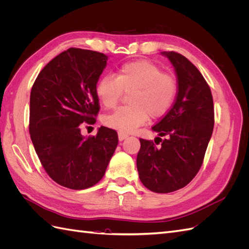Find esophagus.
<instances>
[{"label": "esophagus", "instance_id": "1", "mask_svg": "<svg viewBox=\"0 0 249 249\" xmlns=\"http://www.w3.org/2000/svg\"><path fill=\"white\" fill-rule=\"evenodd\" d=\"M127 137V134H125V133H123V132H119L118 133V139L122 141V140H124V139H125Z\"/></svg>", "mask_w": 249, "mask_h": 249}]
</instances>
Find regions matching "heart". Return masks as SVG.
I'll return each mask as SVG.
<instances>
[{"label": "heart", "mask_w": 249, "mask_h": 249, "mask_svg": "<svg viewBox=\"0 0 249 249\" xmlns=\"http://www.w3.org/2000/svg\"><path fill=\"white\" fill-rule=\"evenodd\" d=\"M177 80L164 72L159 65L147 60H135L119 67L116 77L105 76L97 82L95 92L105 107L114 108L124 91L130 106L120 107L104 116L108 126L130 133L144 124L148 117L157 118L166 113L176 97Z\"/></svg>", "instance_id": "1"}]
</instances>
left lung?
Masks as SVG:
<instances>
[{
    "mask_svg": "<svg viewBox=\"0 0 249 249\" xmlns=\"http://www.w3.org/2000/svg\"><path fill=\"white\" fill-rule=\"evenodd\" d=\"M175 67L178 93L172 107L152 129L158 143L140 138L139 178L147 189L169 193L189 184L200 169L214 127L210 86L189 60L176 52H163ZM164 137L162 140L160 137Z\"/></svg>",
    "mask_w": 249,
    "mask_h": 249,
    "instance_id": "left-lung-1",
    "label": "left lung"
}]
</instances>
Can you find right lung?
Listing matches in <instances>:
<instances>
[{
	"label": "right lung",
	"mask_w": 249,
	"mask_h": 249,
	"mask_svg": "<svg viewBox=\"0 0 249 249\" xmlns=\"http://www.w3.org/2000/svg\"><path fill=\"white\" fill-rule=\"evenodd\" d=\"M108 56L71 48L43 67L30 94L29 132L49 177L63 187L86 189L105 175L118 143L115 130L101 126L96 136L81 135L100 111L95 88Z\"/></svg>",
	"instance_id": "1"
}]
</instances>
